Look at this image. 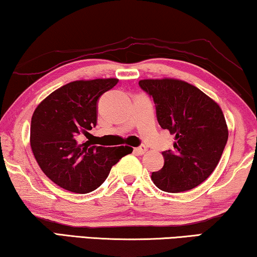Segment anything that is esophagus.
<instances>
[{"label": "esophagus", "mask_w": 257, "mask_h": 257, "mask_svg": "<svg viewBox=\"0 0 257 257\" xmlns=\"http://www.w3.org/2000/svg\"><path fill=\"white\" fill-rule=\"evenodd\" d=\"M135 152L137 154H139V155H143V154H145L147 152V147L146 146H140V147H137V148H135Z\"/></svg>", "instance_id": "1"}]
</instances>
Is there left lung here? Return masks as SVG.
I'll return each mask as SVG.
<instances>
[{
	"instance_id": "obj_1",
	"label": "left lung",
	"mask_w": 257,
	"mask_h": 257,
	"mask_svg": "<svg viewBox=\"0 0 257 257\" xmlns=\"http://www.w3.org/2000/svg\"><path fill=\"white\" fill-rule=\"evenodd\" d=\"M153 97L156 118L175 136L174 151L162 152L165 165L152 173L160 190L182 192L203 183L217 167L228 139L220 106L202 90L176 79L141 80Z\"/></svg>"
}]
</instances>
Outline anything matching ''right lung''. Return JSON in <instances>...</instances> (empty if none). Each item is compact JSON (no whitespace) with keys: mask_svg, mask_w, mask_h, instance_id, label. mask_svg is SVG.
<instances>
[{"mask_svg":"<svg viewBox=\"0 0 257 257\" xmlns=\"http://www.w3.org/2000/svg\"><path fill=\"white\" fill-rule=\"evenodd\" d=\"M118 79L80 80L52 92L36 107L30 145L40 169L66 190L88 193L106 180L112 166L132 153L128 146L103 147L80 143L97 124V102Z\"/></svg>","mask_w":257,"mask_h":257,"instance_id":"right-lung-1","label":"right lung"}]
</instances>
